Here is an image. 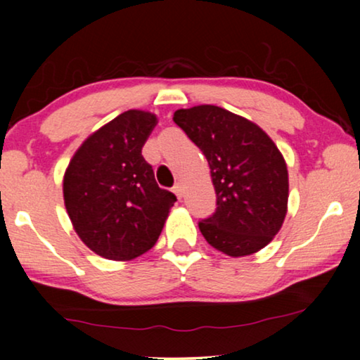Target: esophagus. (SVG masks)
<instances>
[{
	"label": "esophagus",
	"mask_w": 360,
	"mask_h": 360,
	"mask_svg": "<svg viewBox=\"0 0 360 360\" xmlns=\"http://www.w3.org/2000/svg\"><path fill=\"white\" fill-rule=\"evenodd\" d=\"M174 193L181 200V196H184V186H181L180 184H176V185L174 186Z\"/></svg>",
	"instance_id": "34e87169"
}]
</instances>
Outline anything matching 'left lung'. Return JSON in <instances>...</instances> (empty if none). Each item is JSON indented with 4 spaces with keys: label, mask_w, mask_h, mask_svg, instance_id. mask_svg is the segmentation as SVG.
Masks as SVG:
<instances>
[{
    "label": "left lung",
    "mask_w": 360,
    "mask_h": 360,
    "mask_svg": "<svg viewBox=\"0 0 360 360\" xmlns=\"http://www.w3.org/2000/svg\"><path fill=\"white\" fill-rule=\"evenodd\" d=\"M174 121L208 160L216 211L200 221L206 243L231 257L264 249L288 208L282 152L255 122L214 105L176 110Z\"/></svg>",
    "instance_id": "8db88e82"
}]
</instances>
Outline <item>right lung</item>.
Instances as JSON below:
<instances>
[{
    "instance_id": "obj_1",
    "label": "right lung",
    "mask_w": 360,
    "mask_h": 360,
    "mask_svg": "<svg viewBox=\"0 0 360 360\" xmlns=\"http://www.w3.org/2000/svg\"><path fill=\"white\" fill-rule=\"evenodd\" d=\"M155 124L154 112H121L83 141L63 175L73 229L105 259L126 262L154 248L176 201L142 157Z\"/></svg>"
}]
</instances>
